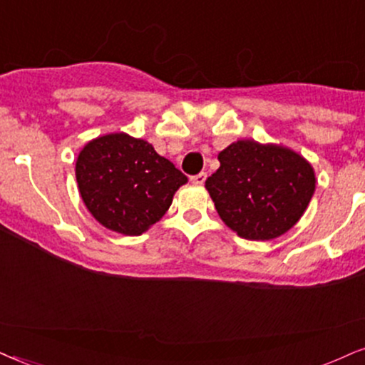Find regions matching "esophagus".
<instances>
[{
    "mask_svg": "<svg viewBox=\"0 0 365 365\" xmlns=\"http://www.w3.org/2000/svg\"><path fill=\"white\" fill-rule=\"evenodd\" d=\"M205 180H207L205 173H198V175H193V177L190 178V182L193 183V185H204Z\"/></svg>",
    "mask_w": 365,
    "mask_h": 365,
    "instance_id": "obj_1",
    "label": "esophagus"
}]
</instances>
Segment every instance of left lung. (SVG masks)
Segmentation results:
<instances>
[{"instance_id":"left-lung-1","label":"left lung","mask_w":365,"mask_h":365,"mask_svg":"<svg viewBox=\"0 0 365 365\" xmlns=\"http://www.w3.org/2000/svg\"><path fill=\"white\" fill-rule=\"evenodd\" d=\"M205 188L222 222L247 241L288 232L315 193V170L297 151L274 143L237 140L217 156Z\"/></svg>"}]
</instances>
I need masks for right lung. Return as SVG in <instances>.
I'll use <instances>...</instances> for the list:
<instances>
[{"label": "right lung", "mask_w": 365, "mask_h": 365, "mask_svg": "<svg viewBox=\"0 0 365 365\" xmlns=\"http://www.w3.org/2000/svg\"><path fill=\"white\" fill-rule=\"evenodd\" d=\"M76 178L87 210L106 229L141 236L167 214L188 178L146 140L109 133L86 143Z\"/></svg>", "instance_id": "right-lung-1"}]
</instances>
